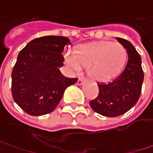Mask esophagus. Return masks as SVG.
Masks as SVG:
<instances>
[{"label":"esophagus","mask_w":153,"mask_h":153,"mask_svg":"<svg viewBox=\"0 0 153 153\" xmlns=\"http://www.w3.org/2000/svg\"><path fill=\"white\" fill-rule=\"evenodd\" d=\"M83 82H84L83 78H81V77H79L78 80H77V82H76V83H77L78 85H81V84H82V83H83Z\"/></svg>","instance_id":"esophagus-1"}]
</instances>
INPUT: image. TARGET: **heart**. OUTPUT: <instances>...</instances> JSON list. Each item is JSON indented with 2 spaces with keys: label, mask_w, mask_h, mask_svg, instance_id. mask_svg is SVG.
<instances>
[{
  "label": "heart",
  "mask_w": 153,
  "mask_h": 153,
  "mask_svg": "<svg viewBox=\"0 0 153 153\" xmlns=\"http://www.w3.org/2000/svg\"><path fill=\"white\" fill-rule=\"evenodd\" d=\"M126 48L119 42L108 41L81 45L76 51L65 53V62L74 72L82 65L89 66V74L99 82H107L120 73L127 60Z\"/></svg>",
  "instance_id": "heart-1"
}]
</instances>
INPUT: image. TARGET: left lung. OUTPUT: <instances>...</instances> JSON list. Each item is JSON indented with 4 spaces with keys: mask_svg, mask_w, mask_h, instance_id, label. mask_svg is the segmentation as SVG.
Returning a JSON list of instances; mask_svg holds the SVG:
<instances>
[{
    "mask_svg": "<svg viewBox=\"0 0 153 153\" xmlns=\"http://www.w3.org/2000/svg\"><path fill=\"white\" fill-rule=\"evenodd\" d=\"M127 50L128 59L122 73L107 83L97 82L99 94L89 101L91 108L105 117L124 114L137 103L144 80L141 58L128 41L116 37Z\"/></svg>",
    "mask_w": 153,
    "mask_h": 153,
    "instance_id": "left-lung-1",
    "label": "left lung"
}]
</instances>
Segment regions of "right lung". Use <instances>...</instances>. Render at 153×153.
<instances>
[{"mask_svg":"<svg viewBox=\"0 0 153 153\" xmlns=\"http://www.w3.org/2000/svg\"><path fill=\"white\" fill-rule=\"evenodd\" d=\"M70 40L48 36L34 39L19 52L12 71V94L23 111L31 116L52 112L68 86L77 78L64 76L61 53Z\"/></svg>","mask_w":153,"mask_h":153,"instance_id":"obj_1","label":"right lung"}]
</instances>
